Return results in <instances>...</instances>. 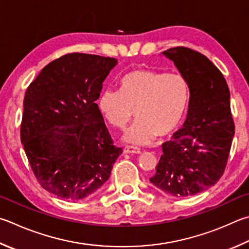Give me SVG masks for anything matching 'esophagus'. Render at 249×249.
Listing matches in <instances>:
<instances>
[{
  "label": "esophagus",
  "instance_id": "obj_1",
  "mask_svg": "<svg viewBox=\"0 0 249 249\" xmlns=\"http://www.w3.org/2000/svg\"><path fill=\"white\" fill-rule=\"evenodd\" d=\"M124 152L125 153H140L142 150L138 147H134V146H125L124 147Z\"/></svg>",
  "mask_w": 249,
  "mask_h": 249
}]
</instances>
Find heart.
<instances>
[{
    "label": "heart",
    "instance_id": "1",
    "mask_svg": "<svg viewBox=\"0 0 249 249\" xmlns=\"http://www.w3.org/2000/svg\"><path fill=\"white\" fill-rule=\"evenodd\" d=\"M188 102L189 86L182 75L139 69L121 78L120 90H103L98 106L107 123L117 128L125 127L136 115L125 139L148 144L157 134L168 136L178 127Z\"/></svg>",
    "mask_w": 249,
    "mask_h": 249
}]
</instances>
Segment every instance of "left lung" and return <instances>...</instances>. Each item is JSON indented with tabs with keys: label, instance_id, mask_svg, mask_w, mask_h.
Instances as JSON below:
<instances>
[{
	"label": "left lung",
	"instance_id": "8db88e82",
	"mask_svg": "<svg viewBox=\"0 0 249 249\" xmlns=\"http://www.w3.org/2000/svg\"><path fill=\"white\" fill-rule=\"evenodd\" d=\"M189 86L184 127L162 144L150 182L174 197H188L214 185L227 168L235 125L230 90L220 70L200 52L176 47L163 52Z\"/></svg>",
	"mask_w": 249,
	"mask_h": 249
}]
</instances>
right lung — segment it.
<instances>
[{
  "label": "right lung",
  "mask_w": 249,
  "mask_h": 249,
  "mask_svg": "<svg viewBox=\"0 0 249 249\" xmlns=\"http://www.w3.org/2000/svg\"><path fill=\"white\" fill-rule=\"evenodd\" d=\"M116 60L69 53L44 67L26 90L20 140L46 191L69 200L91 195L110 178L114 146L96 100Z\"/></svg>",
  "instance_id": "right-lung-1"
}]
</instances>
